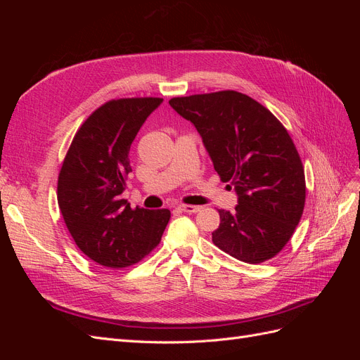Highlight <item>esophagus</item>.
Returning <instances> with one entry per match:
<instances>
[{
	"instance_id": "esophagus-1",
	"label": "esophagus",
	"mask_w": 360,
	"mask_h": 360,
	"mask_svg": "<svg viewBox=\"0 0 360 360\" xmlns=\"http://www.w3.org/2000/svg\"><path fill=\"white\" fill-rule=\"evenodd\" d=\"M179 210L184 212V213H198L200 207L198 205H189V204H181L179 205Z\"/></svg>"
}]
</instances>
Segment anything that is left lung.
I'll use <instances>...</instances> for the list:
<instances>
[{"mask_svg": "<svg viewBox=\"0 0 360 360\" xmlns=\"http://www.w3.org/2000/svg\"><path fill=\"white\" fill-rule=\"evenodd\" d=\"M169 105L197 127L216 172L238 195L234 213L219 210L213 243L249 264L278 255L307 198L302 159L288 130L266 106L234 90L172 97Z\"/></svg>", "mask_w": 360, "mask_h": 360, "instance_id": "obj_1", "label": "left lung"}]
</instances>
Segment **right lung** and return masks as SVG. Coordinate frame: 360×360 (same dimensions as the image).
Listing matches in <instances>:
<instances>
[{
  "label": "right lung",
  "mask_w": 360,
  "mask_h": 360,
  "mask_svg": "<svg viewBox=\"0 0 360 360\" xmlns=\"http://www.w3.org/2000/svg\"><path fill=\"white\" fill-rule=\"evenodd\" d=\"M160 97L112 99L76 130L58 174L57 200L73 240L94 263L124 269L153 250L169 222L168 209H132L122 198L129 150Z\"/></svg>",
  "instance_id": "obj_1"
}]
</instances>
